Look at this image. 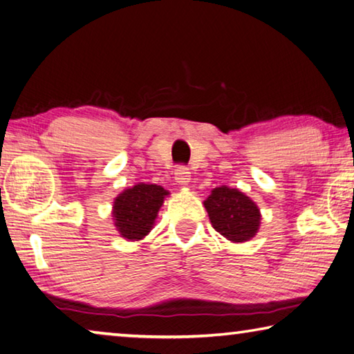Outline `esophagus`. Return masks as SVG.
<instances>
[{"mask_svg":"<svg viewBox=\"0 0 354 354\" xmlns=\"http://www.w3.org/2000/svg\"><path fill=\"white\" fill-rule=\"evenodd\" d=\"M175 181L178 185H187L190 183V171L187 167H183V165L176 167Z\"/></svg>","mask_w":354,"mask_h":354,"instance_id":"esophagus-1","label":"esophagus"}]
</instances>
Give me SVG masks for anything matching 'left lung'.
Segmentation results:
<instances>
[{
  "label": "left lung",
  "instance_id": "8db88e82",
  "mask_svg": "<svg viewBox=\"0 0 354 354\" xmlns=\"http://www.w3.org/2000/svg\"><path fill=\"white\" fill-rule=\"evenodd\" d=\"M214 230L234 243L248 242L261 226V211L256 203L239 189L220 185L203 203Z\"/></svg>",
  "mask_w": 354,
  "mask_h": 354
}]
</instances>
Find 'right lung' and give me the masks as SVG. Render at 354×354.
Instances as JSON below:
<instances>
[{
    "label": "right lung",
    "instance_id": "add662e5",
    "mask_svg": "<svg viewBox=\"0 0 354 354\" xmlns=\"http://www.w3.org/2000/svg\"><path fill=\"white\" fill-rule=\"evenodd\" d=\"M170 192L162 185L139 183L118 194L112 205V220L127 241H142L153 230L159 209Z\"/></svg>",
    "mask_w": 354,
    "mask_h": 354
}]
</instances>
